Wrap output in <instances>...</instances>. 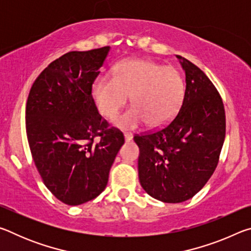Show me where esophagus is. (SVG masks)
Returning a JSON list of instances; mask_svg holds the SVG:
<instances>
[{"mask_svg":"<svg viewBox=\"0 0 251 251\" xmlns=\"http://www.w3.org/2000/svg\"><path fill=\"white\" fill-rule=\"evenodd\" d=\"M124 137H125V141L126 142H130L131 139H133V134H131V133H125L124 134Z\"/></svg>","mask_w":251,"mask_h":251,"instance_id":"34e87169","label":"esophagus"}]
</instances>
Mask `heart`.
<instances>
[{"label": "heart", "instance_id": "b5f03b06", "mask_svg": "<svg viewBox=\"0 0 251 251\" xmlns=\"http://www.w3.org/2000/svg\"><path fill=\"white\" fill-rule=\"evenodd\" d=\"M99 112L113 118L130 96L133 107L113 121L122 129L146 122L150 127L166 124L175 116L185 96V80L173 66L148 59H128L116 67L115 76L100 75L92 86Z\"/></svg>", "mask_w": 251, "mask_h": 251}]
</instances>
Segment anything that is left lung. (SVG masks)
Listing matches in <instances>:
<instances>
[{
    "instance_id": "1",
    "label": "left lung",
    "mask_w": 251,
    "mask_h": 251,
    "mask_svg": "<svg viewBox=\"0 0 251 251\" xmlns=\"http://www.w3.org/2000/svg\"><path fill=\"white\" fill-rule=\"evenodd\" d=\"M186 74L179 112L163 128L136 135L138 177L144 190L163 202L193 198L214 174L226 134L223 100L206 74L176 55Z\"/></svg>"
}]
</instances>
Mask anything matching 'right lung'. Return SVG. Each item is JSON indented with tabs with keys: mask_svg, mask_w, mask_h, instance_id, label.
Listing matches in <instances>:
<instances>
[{
	"mask_svg": "<svg viewBox=\"0 0 251 251\" xmlns=\"http://www.w3.org/2000/svg\"><path fill=\"white\" fill-rule=\"evenodd\" d=\"M109 50L64 54L42 72L28 94L26 135L33 160L50 192L70 206L103 192L125 142L122 131L101 118L92 96Z\"/></svg>",
	"mask_w": 251,
	"mask_h": 251,
	"instance_id": "add662e5",
	"label": "right lung"
}]
</instances>
